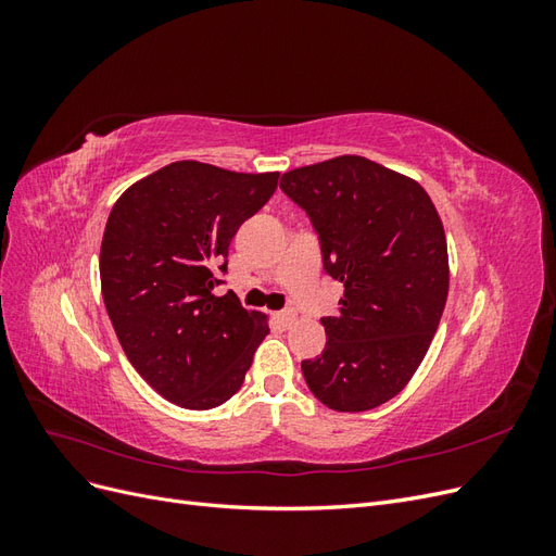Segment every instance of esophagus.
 <instances>
[{"label": "esophagus", "mask_w": 556, "mask_h": 556, "mask_svg": "<svg viewBox=\"0 0 556 556\" xmlns=\"http://www.w3.org/2000/svg\"><path fill=\"white\" fill-rule=\"evenodd\" d=\"M276 323L282 327V329H290L294 323H296V313L292 308H285V311H278L276 315Z\"/></svg>", "instance_id": "1"}]
</instances>
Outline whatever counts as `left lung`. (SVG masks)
<instances>
[{
	"label": "left lung",
	"instance_id": "1",
	"mask_svg": "<svg viewBox=\"0 0 556 556\" xmlns=\"http://www.w3.org/2000/svg\"><path fill=\"white\" fill-rule=\"evenodd\" d=\"M306 211L325 271L343 282L339 315L323 317V355L301 362L327 408H378L422 364L447 299L443 223L419 182L359 155L282 174Z\"/></svg>",
	"mask_w": 556,
	"mask_h": 556
}]
</instances>
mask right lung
Returning <instances> with one entry per match:
<instances>
[{
  "instance_id": "obj_1",
  "label": "right lung",
  "mask_w": 556,
  "mask_h": 556,
  "mask_svg": "<svg viewBox=\"0 0 556 556\" xmlns=\"http://www.w3.org/2000/svg\"><path fill=\"white\" fill-rule=\"evenodd\" d=\"M278 172L182 160L134 182L99 252L106 313L127 359L166 401L208 410L241 390L266 315L213 290L233 233L276 192Z\"/></svg>"
}]
</instances>
